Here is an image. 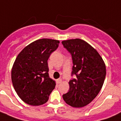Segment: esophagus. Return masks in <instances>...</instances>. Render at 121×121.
Listing matches in <instances>:
<instances>
[{"mask_svg": "<svg viewBox=\"0 0 121 121\" xmlns=\"http://www.w3.org/2000/svg\"><path fill=\"white\" fill-rule=\"evenodd\" d=\"M56 82H57L58 84H60L62 82V80L61 78H58V79L56 80Z\"/></svg>", "mask_w": 121, "mask_h": 121, "instance_id": "esophagus-1", "label": "esophagus"}]
</instances>
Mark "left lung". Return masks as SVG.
Instances as JSON below:
<instances>
[{"instance_id":"1","label":"left lung","mask_w":121,"mask_h":121,"mask_svg":"<svg viewBox=\"0 0 121 121\" xmlns=\"http://www.w3.org/2000/svg\"><path fill=\"white\" fill-rule=\"evenodd\" d=\"M64 48L71 54L73 63L70 89L63 98L67 104L79 108L87 105L101 90L106 76L105 63L97 51L80 39L62 41Z\"/></svg>"}]
</instances>
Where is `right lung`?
<instances>
[{
    "label": "right lung",
    "instance_id": "1",
    "mask_svg": "<svg viewBox=\"0 0 121 121\" xmlns=\"http://www.w3.org/2000/svg\"><path fill=\"white\" fill-rule=\"evenodd\" d=\"M60 41L43 38L31 43L19 53L11 70V80L19 97L27 104L47 102L55 87L49 77L48 60Z\"/></svg>",
    "mask_w": 121,
    "mask_h": 121
}]
</instances>
